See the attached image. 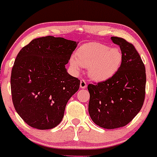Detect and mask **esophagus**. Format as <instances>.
Instances as JSON below:
<instances>
[{"instance_id": "34e87169", "label": "esophagus", "mask_w": 157, "mask_h": 157, "mask_svg": "<svg viewBox=\"0 0 157 157\" xmlns=\"http://www.w3.org/2000/svg\"><path fill=\"white\" fill-rule=\"evenodd\" d=\"M80 86L81 89H86V88L87 87V84H86V81H85L84 80H81Z\"/></svg>"}]
</instances>
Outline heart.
I'll use <instances>...</instances> for the list:
<instances>
[{
	"instance_id": "obj_1",
	"label": "heart",
	"mask_w": 157,
	"mask_h": 157,
	"mask_svg": "<svg viewBox=\"0 0 157 157\" xmlns=\"http://www.w3.org/2000/svg\"><path fill=\"white\" fill-rule=\"evenodd\" d=\"M122 60L118 47H110L100 43H90L77 49L76 57L70 59L71 68L78 72L82 67L88 68V74L95 81L111 78L117 71Z\"/></svg>"
}]
</instances>
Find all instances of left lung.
I'll return each instance as SVG.
<instances>
[{
	"instance_id": "8db88e82",
	"label": "left lung",
	"mask_w": 157,
	"mask_h": 157,
	"mask_svg": "<svg viewBox=\"0 0 157 157\" xmlns=\"http://www.w3.org/2000/svg\"><path fill=\"white\" fill-rule=\"evenodd\" d=\"M120 46L122 60L111 78L89 84V112L100 127L113 129L128 124L141 110L145 100V65L133 44L125 39L111 37Z\"/></svg>"
}]
</instances>
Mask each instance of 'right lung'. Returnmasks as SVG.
<instances>
[{"mask_svg": "<svg viewBox=\"0 0 157 157\" xmlns=\"http://www.w3.org/2000/svg\"><path fill=\"white\" fill-rule=\"evenodd\" d=\"M78 43L53 36L32 40L16 57L11 75L14 107L29 125L53 128L62 121L80 80L67 72L66 65Z\"/></svg>", "mask_w": 157, "mask_h": 157, "instance_id": "1", "label": "right lung"}]
</instances>
